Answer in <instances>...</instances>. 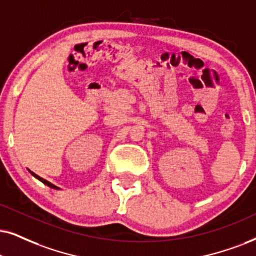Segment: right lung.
I'll return each mask as SVG.
<instances>
[{
	"instance_id": "1",
	"label": "right lung",
	"mask_w": 256,
	"mask_h": 256,
	"mask_svg": "<svg viewBox=\"0 0 256 256\" xmlns=\"http://www.w3.org/2000/svg\"><path fill=\"white\" fill-rule=\"evenodd\" d=\"M29 172H30L32 174H33V176L35 177V178H38V180H40V182H42L44 184H46L47 186H50V188H52V189H56V190H60V188L59 186H54V184H52L50 182H48V180H46L44 178H42V177H40V176H38L36 174H34L33 171H30L29 170Z\"/></svg>"
}]
</instances>
